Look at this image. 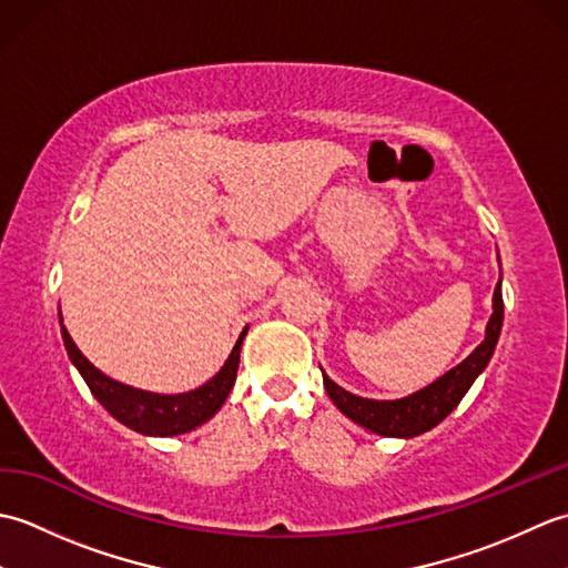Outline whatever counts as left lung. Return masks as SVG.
Wrapping results in <instances>:
<instances>
[{
  "instance_id": "8db88e82",
  "label": "left lung",
  "mask_w": 568,
  "mask_h": 568,
  "mask_svg": "<svg viewBox=\"0 0 568 568\" xmlns=\"http://www.w3.org/2000/svg\"><path fill=\"white\" fill-rule=\"evenodd\" d=\"M500 327L503 293L498 283L496 295H493V315L486 327V339L476 346V352L466 361H462V364L452 368L439 381L427 385V388H422L419 393L409 397H403V400H368V397H358L339 388V385L322 373L324 388H327V395L332 397L334 405L339 407L348 419H354L356 425L383 434V437H417V434L437 427L439 422L462 403L466 390L474 385L478 373L488 366L493 352H496Z\"/></svg>"
}]
</instances>
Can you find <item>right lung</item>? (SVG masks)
<instances>
[{
    "label": "right lung",
    "mask_w": 568,
    "mask_h": 568,
    "mask_svg": "<svg viewBox=\"0 0 568 568\" xmlns=\"http://www.w3.org/2000/svg\"><path fill=\"white\" fill-rule=\"evenodd\" d=\"M60 334H63V344L68 348L70 361L75 364L80 376L88 383L90 393L98 397L106 413L116 417L122 425L141 434H151V437H173V434H183L204 425V422L224 405L226 395L232 393V385L236 381L239 352L246 329L241 332L236 346L226 358V364L212 381L204 383L197 390L180 395H159L112 381L82 356L75 342L70 339L65 327H60Z\"/></svg>",
    "instance_id": "obj_1"
}]
</instances>
